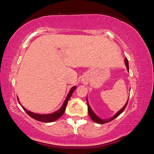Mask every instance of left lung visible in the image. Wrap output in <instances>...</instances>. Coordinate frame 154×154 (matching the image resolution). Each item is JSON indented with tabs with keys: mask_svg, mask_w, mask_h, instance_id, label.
I'll return each instance as SVG.
<instances>
[{
	"mask_svg": "<svg viewBox=\"0 0 154 154\" xmlns=\"http://www.w3.org/2000/svg\"><path fill=\"white\" fill-rule=\"evenodd\" d=\"M124 61H125V64H126V68H127V70L128 71H129V65H128V59L126 58L124 59ZM128 99H129V97H128ZM86 100H87V104H88V113H89V116L90 117V118L92 119V120L96 122V123H98V124H105V123H107V122H111V120H113V119H114L115 118H116L117 117L119 116V115H120L122 112H123L124 111V109H126V106H127V104H128V100H127V103L125 104V105L124 106V107L122 108V109H120L118 113H117L116 114H115L114 116L112 117V118H111L110 119H100L98 117L96 116V115L94 113V111H92V109H91L90 106L89 105V103H88V98H86Z\"/></svg>",
	"mask_w": 154,
	"mask_h": 154,
	"instance_id": "1",
	"label": "left lung"
}]
</instances>
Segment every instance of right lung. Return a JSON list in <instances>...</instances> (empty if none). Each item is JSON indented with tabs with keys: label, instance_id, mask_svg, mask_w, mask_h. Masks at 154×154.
I'll list each match as a JSON object with an SVG mask.
<instances>
[{
	"label": "right lung",
	"instance_id": "obj_1",
	"mask_svg": "<svg viewBox=\"0 0 154 154\" xmlns=\"http://www.w3.org/2000/svg\"><path fill=\"white\" fill-rule=\"evenodd\" d=\"M75 89H76V86H73L71 88V90L69 91V94H68L66 100H64V102L63 103V105H62V106H61V108L59 109L58 111H56V112H54V113H53L38 114V113H32V112L29 111L28 110H27L26 109H25L23 106H22V108L24 109V110L26 112L28 116H30L32 118L36 119V120L42 122H53L54 121L57 120V119L60 118L62 115L64 114L65 109H66V107L68 101L69 100L70 98L71 97L72 92H74V90ZM17 100H18V98H17Z\"/></svg>",
	"mask_w": 154,
	"mask_h": 154
}]
</instances>
